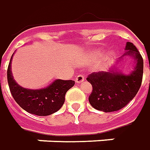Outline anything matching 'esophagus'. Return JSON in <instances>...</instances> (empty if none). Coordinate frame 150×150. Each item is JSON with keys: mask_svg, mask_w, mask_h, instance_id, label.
<instances>
[{"mask_svg": "<svg viewBox=\"0 0 150 150\" xmlns=\"http://www.w3.org/2000/svg\"><path fill=\"white\" fill-rule=\"evenodd\" d=\"M85 81V77L82 75V74H79V75H77V77H76V82L77 83H82Z\"/></svg>", "mask_w": 150, "mask_h": 150, "instance_id": "1", "label": "esophagus"}]
</instances>
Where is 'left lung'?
<instances>
[{
    "instance_id": "8db88e82",
    "label": "left lung",
    "mask_w": 150,
    "mask_h": 150,
    "mask_svg": "<svg viewBox=\"0 0 150 150\" xmlns=\"http://www.w3.org/2000/svg\"><path fill=\"white\" fill-rule=\"evenodd\" d=\"M125 54L119 59L129 56L134 60V69L128 74L120 73L115 67L108 72H94L87 80L92 86L88 97L93 108L104 112H112L122 109L137 94L143 77L144 62L141 54L130 42L126 43Z\"/></svg>"
}]
</instances>
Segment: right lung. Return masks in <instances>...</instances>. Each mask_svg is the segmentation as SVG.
<instances>
[{"label":"right lung","instance_id":"1","mask_svg":"<svg viewBox=\"0 0 150 150\" xmlns=\"http://www.w3.org/2000/svg\"><path fill=\"white\" fill-rule=\"evenodd\" d=\"M11 59L7 69V81L13 98L22 109L33 115L45 116L53 114L63 106L66 92L74 86L73 80L56 79L41 89H27L21 87L11 73Z\"/></svg>","mask_w":150,"mask_h":150}]
</instances>
